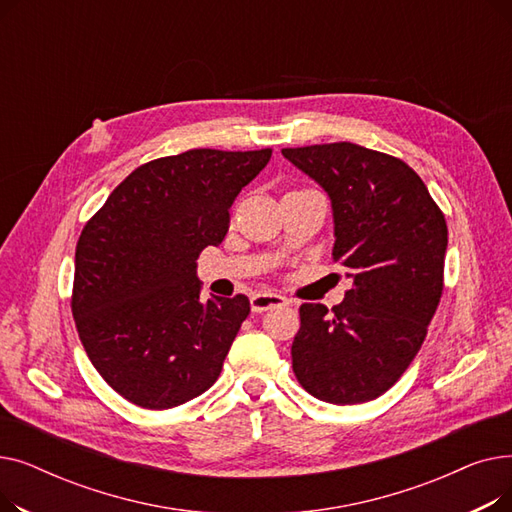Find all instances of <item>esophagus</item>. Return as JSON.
<instances>
[{
	"mask_svg": "<svg viewBox=\"0 0 512 512\" xmlns=\"http://www.w3.org/2000/svg\"><path fill=\"white\" fill-rule=\"evenodd\" d=\"M284 305H288V301L282 297V294H274V292H257L251 297V309L255 313H263L267 309L284 307Z\"/></svg>",
	"mask_w": 512,
	"mask_h": 512,
	"instance_id": "obj_1",
	"label": "esophagus"
}]
</instances>
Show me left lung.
Listing matches in <instances>:
<instances>
[{
  "label": "left lung",
  "mask_w": 512,
  "mask_h": 512,
  "mask_svg": "<svg viewBox=\"0 0 512 512\" xmlns=\"http://www.w3.org/2000/svg\"><path fill=\"white\" fill-rule=\"evenodd\" d=\"M326 188L334 263L353 286L332 311L301 305L292 369L319 400L357 405L384 394L425 340L442 290L448 226L405 161L353 143L282 149Z\"/></svg>",
  "instance_id": "left-lung-1"
}]
</instances>
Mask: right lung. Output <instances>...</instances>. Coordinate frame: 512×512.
Wrapping results in <instances>:
<instances>
[{"label": "right lung", "instance_id": "right-lung-1", "mask_svg": "<svg viewBox=\"0 0 512 512\" xmlns=\"http://www.w3.org/2000/svg\"><path fill=\"white\" fill-rule=\"evenodd\" d=\"M272 149H191L130 172L76 242L72 315L85 351L122 398L184 405L213 386L247 319L245 294L201 303L197 259Z\"/></svg>", "mask_w": 512, "mask_h": 512}]
</instances>
